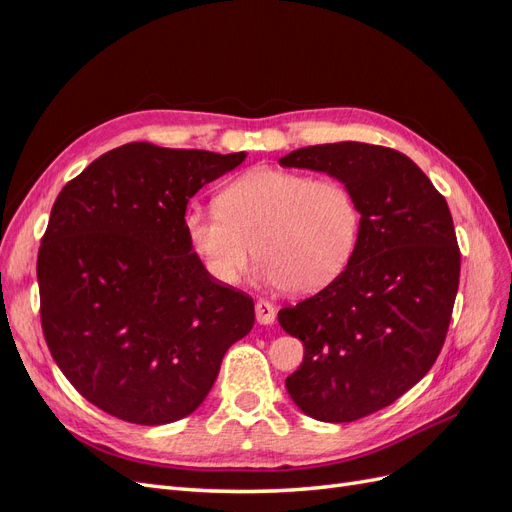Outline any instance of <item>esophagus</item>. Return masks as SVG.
<instances>
[{
    "label": "esophagus",
    "instance_id": "esophagus-1",
    "mask_svg": "<svg viewBox=\"0 0 512 512\" xmlns=\"http://www.w3.org/2000/svg\"><path fill=\"white\" fill-rule=\"evenodd\" d=\"M256 320L260 324H273L275 322V307L269 301L256 303Z\"/></svg>",
    "mask_w": 512,
    "mask_h": 512
}]
</instances>
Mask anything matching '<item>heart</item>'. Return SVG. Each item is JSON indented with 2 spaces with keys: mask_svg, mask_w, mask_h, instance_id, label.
<instances>
[{
  "mask_svg": "<svg viewBox=\"0 0 512 512\" xmlns=\"http://www.w3.org/2000/svg\"><path fill=\"white\" fill-rule=\"evenodd\" d=\"M183 228L220 284H237L256 252L267 284L309 294L350 265L361 237V207L342 181L260 166L226 185L218 209L188 211Z\"/></svg>",
  "mask_w": 512,
  "mask_h": 512,
  "instance_id": "obj_1",
  "label": "heart"
}]
</instances>
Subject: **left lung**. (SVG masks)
<instances>
[{"label":"left lung","instance_id":"left-lung-1","mask_svg":"<svg viewBox=\"0 0 512 512\" xmlns=\"http://www.w3.org/2000/svg\"><path fill=\"white\" fill-rule=\"evenodd\" d=\"M280 164L335 177L361 207L346 271L277 314L305 348L286 378L294 404L324 423L359 421L410 391L444 346L461 269L451 211L423 170L389 147L314 145Z\"/></svg>","mask_w":512,"mask_h":512}]
</instances>
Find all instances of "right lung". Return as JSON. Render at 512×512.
Listing matches in <instances>:
<instances>
[{"instance_id": "1", "label": "right lung", "mask_w": 512, "mask_h": 512, "mask_svg": "<svg viewBox=\"0 0 512 512\" xmlns=\"http://www.w3.org/2000/svg\"><path fill=\"white\" fill-rule=\"evenodd\" d=\"M245 153L128 143L59 192L38 252L40 320L89 404L136 425L192 414L254 301L207 273L185 235L190 198Z\"/></svg>"}]
</instances>
